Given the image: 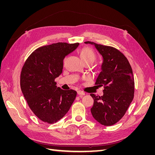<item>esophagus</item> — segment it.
Returning a JSON list of instances; mask_svg holds the SVG:
<instances>
[{
    "instance_id": "esophagus-1",
    "label": "esophagus",
    "mask_w": 155,
    "mask_h": 155,
    "mask_svg": "<svg viewBox=\"0 0 155 155\" xmlns=\"http://www.w3.org/2000/svg\"><path fill=\"white\" fill-rule=\"evenodd\" d=\"M78 94L79 96H84L85 94V93L81 91H78Z\"/></svg>"
}]
</instances>
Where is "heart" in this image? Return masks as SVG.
I'll return each mask as SVG.
<instances>
[{
    "instance_id": "b5f03b06",
    "label": "heart",
    "mask_w": 155,
    "mask_h": 155,
    "mask_svg": "<svg viewBox=\"0 0 155 155\" xmlns=\"http://www.w3.org/2000/svg\"><path fill=\"white\" fill-rule=\"evenodd\" d=\"M80 56L83 62L91 61L92 63L96 58V55L93 50L88 47L83 48L80 51Z\"/></svg>"
}]
</instances>
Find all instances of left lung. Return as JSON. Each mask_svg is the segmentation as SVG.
<instances>
[{
  "mask_svg": "<svg viewBox=\"0 0 155 155\" xmlns=\"http://www.w3.org/2000/svg\"><path fill=\"white\" fill-rule=\"evenodd\" d=\"M85 43L94 45L103 57L101 71L95 85L104 87V95L97 97L91 94L94 99L92 115L101 125H112L124 116L133 100L134 81L132 68L125 56L116 48L91 41Z\"/></svg>",
  "mask_w": 155,
  "mask_h": 155,
  "instance_id": "1",
  "label": "left lung"
}]
</instances>
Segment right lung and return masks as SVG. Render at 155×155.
<instances>
[{"label": "right lung", "instance_id": "1", "mask_svg": "<svg viewBox=\"0 0 155 155\" xmlns=\"http://www.w3.org/2000/svg\"><path fill=\"white\" fill-rule=\"evenodd\" d=\"M78 46V43H57L42 46L33 51L23 65L22 92L31 111L45 123L61 119L76 97V91L57 87L55 79L62 73L65 56Z\"/></svg>", "mask_w": 155, "mask_h": 155}]
</instances>
